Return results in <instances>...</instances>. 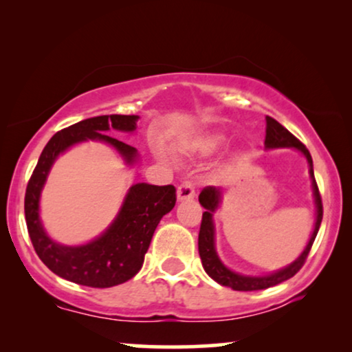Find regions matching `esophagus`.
Segmentation results:
<instances>
[{
  "mask_svg": "<svg viewBox=\"0 0 352 352\" xmlns=\"http://www.w3.org/2000/svg\"><path fill=\"white\" fill-rule=\"evenodd\" d=\"M194 197H195L194 182L189 181V179L182 181L179 187H177V200H181V201L182 200H190V199H194Z\"/></svg>",
  "mask_w": 352,
  "mask_h": 352,
  "instance_id": "esophagus-1",
  "label": "esophagus"
}]
</instances>
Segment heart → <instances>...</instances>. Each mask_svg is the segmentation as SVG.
Instances as JSON below:
<instances>
[{"instance_id": "1", "label": "heart", "mask_w": 352, "mask_h": 352, "mask_svg": "<svg viewBox=\"0 0 352 352\" xmlns=\"http://www.w3.org/2000/svg\"><path fill=\"white\" fill-rule=\"evenodd\" d=\"M221 142H223L221 136H208L199 144V148L201 152H213L221 146Z\"/></svg>"}]
</instances>
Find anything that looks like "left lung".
Listing matches in <instances>:
<instances>
[{
    "label": "left lung",
    "mask_w": 352,
    "mask_h": 352,
    "mask_svg": "<svg viewBox=\"0 0 352 352\" xmlns=\"http://www.w3.org/2000/svg\"><path fill=\"white\" fill-rule=\"evenodd\" d=\"M264 144H266L267 148H276V147H295L298 151L302 152L307 158V163L311 166V176H312V187H314V197H316V205H317V221L314 232L311 235L309 243L306 245L305 252L301 253V256L296 259L295 263H292L290 266L282 269L276 274H271L267 277H245L240 276V274H235L224 266L223 263L219 261L218 254H216L214 250V226H213V211L219 204V189H216L213 186H206L204 190L200 192L199 200L201 206L205 208V213L201 214V224H200V232H199V254L201 259V264H204L205 272L216 280L221 285L232 288V290L237 292H254V290H264V288L278 285V283L288 280L295 274L300 271V269L305 266L307 254H309L312 243H314L316 235L319 232L322 216H324V206H322V197L319 192V187H317L314 171H312V158L311 153L307 151L305 144H302L300 139L293 136V134L288 131L287 128H283L277 120L272 117H266V139H264Z\"/></svg>",
    "instance_id": "1"
}]
</instances>
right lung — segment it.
I'll return each mask as SVG.
<instances>
[{
	"instance_id": "1",
	"label": "right lung",
	"mask_w": 352,
	"mask_h": 352,
	"mask_svg": "<svg viewBox=\"0 0 352 352\" xmlns=\"http://www.w3.org/2000/svg\"><path fill=\"white\" fill-rule=\"evenodd\" d=\"M136 115H102L60 129L43 148L40 160L25 190V221L38 258L52 272L78 285L109 288L136 276L142 267L152 235L158 223L176 205V187L136 184L129 189L118 218L105 234L81 247H64L47 237L38 216L40 192L56 157L65 148L86 139H98L113 146L128 163L136 158V148L118 141L109 129L134 131Z\"/></svg>"
}]
</instances>
